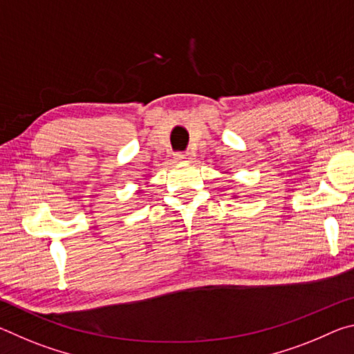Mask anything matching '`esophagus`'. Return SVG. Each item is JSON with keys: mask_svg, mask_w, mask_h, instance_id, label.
<instances>
[{"mask_svg": "<svg viewBox=\"0 0 354 354\" xmlns=\"http://www.w3.org/2000/svg\"><path fill=\"white\" fill-rule=\"evenodd\" d=\"M190 158H192V153H189V151L175 154V159H178V160H185V159H190Z\"/></svg>", "mask_w": 354, "mask_h": 354, "instance_id": "34e87169", "label": "esophagus"}]
</instances>
